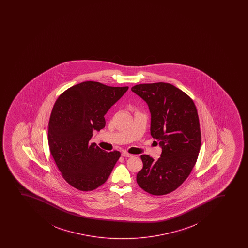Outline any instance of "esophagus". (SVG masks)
<instances>
[{"label":"esophagus","instance_id":"esophagus-1","mask_svg":"<svg viewBox=\"0 0 248 248\" xmlns=\"http://www.w3.org/2000/svg\"><path fill=\"white\" fill-rule=\"evenodd\" d=\"M122 156L132 157V155L129 154V153H127V152H125V151H124V152H123V153H122Z\"/></svg>","mask_w":248,"mask_h":248}]
</instances>
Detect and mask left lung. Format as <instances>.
<instances>
[{
  "label": "left lung",
  "instance_id": "left-lung-1",
  "mask_svg": "<svg viewBox=\"0 0 248 248\" xmlns=\"http://www.w3.org/2000/svg\"><path fill=\"white\" fill-rule=\"evenodd\" d=\"M131 91L145 100L151 114V135L162 153L155 161L140 158L143 168L137 182L152 195H165L179 188L190 174L200 153L201 131L194 101L170 83L137 84Z\"/></svg>",
  "mask_w": 248,
  "mask_h": 248
}]
</instances>
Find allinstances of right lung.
Instances as JSON below:
<instances>
[{"label":"right lung","instance_id":"obj_1","mask_svg":"<svg viewBox=\"0 0 248 248\" xmlns=\"http://www.w3.org/2000/svg\"><path fill=\"white\" fill-rule=\"evenodd\" d=\"M127 90L87 81L67 89L54 103L48 146L63 179L74 188L93 190L110 176L121 153L103 151L90 140L93 130L105 127V114Z\"/></svg>","mask_w":248,"mask_h":248}]
</instances>
